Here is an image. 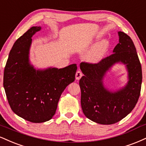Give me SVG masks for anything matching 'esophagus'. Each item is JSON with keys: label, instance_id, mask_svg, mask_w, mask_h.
<instances>
[{"label": "esophagus", "instance_id": "1", "mask_svg": "<svg viewBox=\"0 0 146 146\" xmlns=\"http://www.w3.org/2000/svg\"><path fill=\"white\" fill-rule=\"evenodd\" d=\"M82 77V73L80 71H77L76 74H75V78H76L77 80H80L81 78Z\"/></svg>", "mask_w": 146, "mask_h": 146}]
</instances>
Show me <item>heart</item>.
Wrapping results in <instances>:
<instances>
[{"mask_svg": "<svg viewBox=\"0 0 146 146\" xmlns=\"http://www.w3.org/2000/svg\"><path fill=\"white\" fill-rule=\"evenodd\" d=\"M109 46L110 42L107 39H103L97 42L88 54L87 60L91 63L99 62L106 54Z\"/></svg>", "mask_w": 146, "mask_h": 146, "instance_id": "b5f03b06", "label": "heart"}]
</instances>
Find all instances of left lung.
<instances>
[{"instance_id":"left-lung-1","label":"left lung","mask_w":146,"mask_h":146,"mask_svg":"<svg viewBox=\"0 0 146 146\" xmlns=\"http://www.w3.org/2000/svg\"><path fill=\"white\" fill-rule=\"evenodd\" d=\"M117 34L119 43L113 54L98 64H80L84 75L80 80L82 111L86 117L98 124H112L120 121L132 111L140 95L142 71L136 48L129 36L121 31ZM117 64L125 65L127 82L113 90L106 87L104 80Z\"/></svg>"}]
</instances>
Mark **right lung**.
Wrapping results in <instances>:
<instances>
[{
	"mask_svg": "<svg viewBox=\"0 0 146 146\" xmlns=\"http://www.w3.org/2000/svg\"><path fill=\"white\" fill-rule=\"evenodd\" d=\"M33 26L15 42L4 71L3 86L12 111L34 123L45 122L56 113L60 97L75 81L77 64L62 68H35L30 60L32 37L41 30Z\"/></svg>",
	"mask_w": 146,
	"mask_h": 146,
	"instance_id": "right-lung-1",
	"label": "right lung"
}]
</instances>
